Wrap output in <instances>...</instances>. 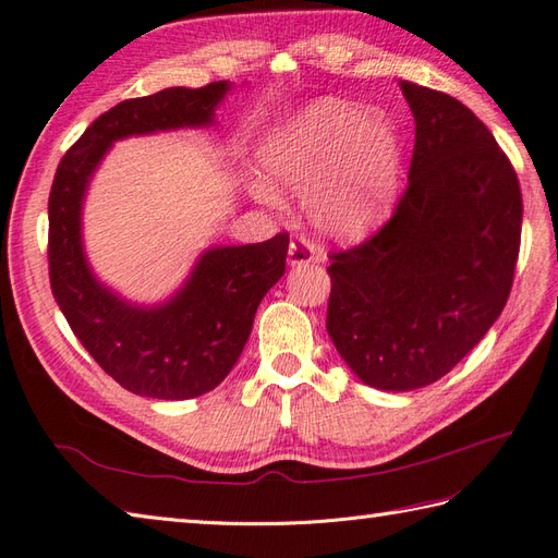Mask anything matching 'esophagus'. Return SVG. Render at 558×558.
<instances>
[{
	"mask_svg": "<svg viewBox=\"0 0 558 558\" xmlns=\"http://www.w3.org/2000/svg\"><path fill=\"white\" fill-rule=\"evenodd\" d=\"M314 260H316L314 246L305 238H298L291 242V246H289V265L291 267H300V265H307Z\"/></svg>",
	"mask_w": 558,
	"mask_h": 558,
	"instance_id": "esophagus-1",
	"label": "esophagus"
}]
</instances>
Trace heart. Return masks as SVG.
I'll return each instance as SVG.
<instances>
[{
  "label": "heart",
  "instance_id": "b5f03b06",
  "mask_svg": "<svg viewBox=\"0 0 558 558\" xmlns=\"http://www.w3.org/2000/svg\"><path fill=\"white\" fill-rule=\"evenodd\" d=\"M258 165L279 189L302 191V211L320 238L359 242L396 205L402 144L386 116L326 97L269 132L258 148ZM271 184L253 179L251 193L281 209L283 195Z\"/></svg>",
  "mask_w": 558,
  "mask_h": 558
}]
</instances>
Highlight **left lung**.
<instances>
[{"label": "left lung", "mask_w": 558, "mask_h": 558, "mask_svg": "<svg viewBox=\"0 0 558 558\" xmlns=\"http://www.w3.org/2000/svg\"><path fill=\"white\" fill-rule=\"evenodd\" d=\"M416 132L408 191L367 242L332 253L326 328L363 384L414 391L477 347L510 298L521 191L459 99L400 81Z\"/></svg>", "instance_id": "left-lung-1"}]
</instances>
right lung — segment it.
<instances>
[{
  "instance_id": "add662e5",
  "label": "right lung",
  "mask_w": 558,
  "mask_h": 558,
  "mask_svg": "<svg viewBox=\"0 0 558 558\" xmlns=\"http://www.w3.org/2000/svg\"><path fill=\"white\" fill-rule=\"evenodd\" d=\"M228 81L165 88L125 99L81 134L58 165L48 197V275L66 324L109 377L128 391L185 400L209 393L238 363L265 293L286 272L289 238L211 246L160 305H134L95 277L83 251L81 214L95 170L113 142L214 125Z\"/></svg>"
}]
</instances>
